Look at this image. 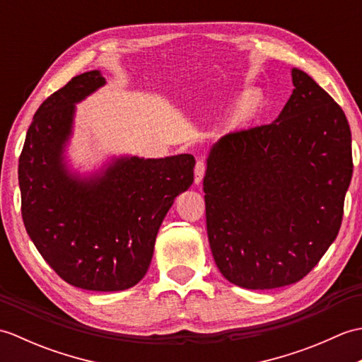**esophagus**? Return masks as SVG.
Masks as SVG:
<instances>
[{"mask_svg": "<svg viewBox=\"0 0 362 362\" xmlns=\"http://www.w3.org/2000/svg\"><path fill=\"white\" fill-rule=\"evenodd\" d=\"M205 175V161L204 160H197L196 168H194V183H201Z\"/></svg>", "mask_w": 362, "mask_h": 362, "instance_id": "34e87169", "label": "esophagus"}]
</instances>
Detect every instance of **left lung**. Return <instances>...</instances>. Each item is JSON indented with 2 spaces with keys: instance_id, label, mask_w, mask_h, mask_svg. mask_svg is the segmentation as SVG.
<instances>
[{
  "instance_id": "1",
  "label": "left lung",
  "mask_w": 362,
  "mask_h": 362,
  "mask_svg": "<svg viewBox=\"0 0 362 362\" xmlns=\"http://www.w3.org/2000/svg\"><path fill=\"white\" fill-rule=\"evenodd\" d=\"M294 90L271 124L219 138L204 177L206 233L221 274L245 289L297 283L339 233L351 132L339 105L292 68Z\"/></svg>"
}]
</instances>
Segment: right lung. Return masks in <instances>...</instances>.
I'll use <instances>...</instances> for the list:
<instances>
[{
  "mask_svg": "<svg viewBox=\"0 0 362 362\" xmlns=\"http://www.w3.org/2000/svg\"><path fill=\"white\" fill-rule=\"evenodd\" d=\"M98 70L76 76L38 107L18 160L21 216L60 279L87 291H124L146 275L174 199L194 180L191 153L119 157L87 177L68 171L76 105L103 87Z\"/></svg>",
  "mask_w": 362,
  "mask_h": 362,
  "instance_id": "1",
  "label": "right lung"
}]
</instances>
